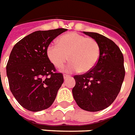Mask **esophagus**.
Segmentation results:
<instances>
[{"instance_id":"obj_1","label":"esophagus","mask_w":135,"mask_h":135,"mask_svg":"<svg viewBox=\"0 0 135 135\" xmlns=\"http://www.w3.org/2000/svg\"><path fill=\"white\" fill-rule=\"evenodd\" d=\"M63 77H64V79L65 80V79H68L70 77V75H68V74H64L63 75Z\"/></svg>"}]
</instances>
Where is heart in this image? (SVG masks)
<instances>
[{
  "instance_id": "1",
  "label": "heart",
  "mask_w": 135,
  "mask_h": 135,
  "mask_svg": "<svg viewBox=\"0 0 135 135\" xmlns=\"http://www.w3.org/2000/svg\"><path fill=\"white\" fill-rule=\"evenodd\" d=\"M46 54L57 68H62L69 59L71 62L67 67L68 72L79 70L81 73H86L92 70L99 61L100 47L95 39L73 32L61 36L58 44L48 45Z\"/></svg>"
}]
</instances>
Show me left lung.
Segmentation results:
<instances>
[{
  "mask_svg": "<svg viewBox=\"0 0 135 135\" xmlns=\"http://www.w3.org/2000/svg\"><path fill=\"white\" fill-rule=\"evenodd\" d=\"M84 33L98 42L100 56L92 70L74 75L76 84L73 94L80 108L98 112L110 106L120 92L126 74L123 56L110 39L97 33L84 31Z\"/></svg>",
  "mask_w": 135,
  "mask_h": 135,
  "instance_id": "1",
  "label": "left lung"
}]
</instances>
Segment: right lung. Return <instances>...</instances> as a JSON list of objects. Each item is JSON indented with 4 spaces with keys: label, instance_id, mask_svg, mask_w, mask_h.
<instances>
[{
    "label": "right lung",
    "instance_id": "1",
    "mask_svg": "<svg viewBox=\"0 0 135 135\" xmlns=\"http://www.w3.org/2000/svg\"><path fill=\"white\" fill-rule=\"evenodd\" d=\"M66 31H35L13 47L6 66L9 89L27 110H44L54 102L64 79L48 59L46 49L54 39Z\"/></svg>",
    "mask_w": 135,
    "mask_h": 135
}]
</instances>
